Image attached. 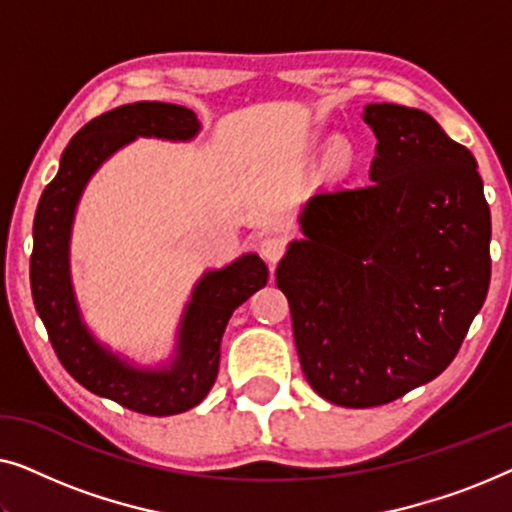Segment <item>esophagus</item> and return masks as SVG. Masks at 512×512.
Here are the masks:
<instances>
[{
	"instance_id": "1",
	"label": "esophagus",
	"mask_w": 512,
	"mask_h": 512,
	"mask_svg": "<svg viewBox=\"0 0 512 512\" xmlns=\"http://www.w3.org/2000/svg\"><path fill=\"white\" fill-rule=\"evenodd\" d=\"M284 240L282 237H263L261 240V256L265 258V261H268L270 265H275L279 258L284 256Z\"/></svg>"
}]
</instances>
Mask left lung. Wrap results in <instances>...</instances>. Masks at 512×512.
Returning a JSON list of instances; mask_svg holds the SVG:
<instances>
[{"mask_svg":"<svg viewBox=\"0 0 512 512\" xmlns=\"http://www.w3.org/2000/svg\"><path fill=\"white\" fill-rule=\"evenodd\" d=\"M370 181L307 202L277 265L300 368L342 408L396 401L450 366L487 298L492 219L473 153L422 109L368 104Z\"/></svg>","mask_w":512,"mask_h":512,"instance_id":"left-lung-1","label":"left lung"}]
</instances>
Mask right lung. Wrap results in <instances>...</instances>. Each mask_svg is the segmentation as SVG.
Returning a JSON list of instances; mask_svg holds the SVG:
<instances>
[{
    "label": "right lung",
    "instance_id": "1",
    "mask_svg": "<svg viewBox=\"0 0 512 512\" xmlns=\"http://www.w3.org/2000/svg\"><path fill=\"white\" fill-rule=\"evenodd\" d=\"M198 128L191 109L167 102L123 104L93 118L67 144L60 170L41 193L34 214L32 296L60 363L93 394L151 417L186 412L209 394L219 373V347L230 314L263 289L268 268L256 254H247L228 268L207 272L181 319L177 359L170 368L139 370L97 345L81 324L69 284V228L90 174L116 149L137 135L191 139Z\"/></svg>",
    "mask_w": 512,
    "mask_h": 512
}]
</instances>
